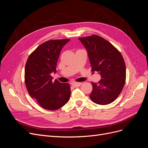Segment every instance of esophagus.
<instances>
[{"instance_id": "obj_1", "label": "esophagus", "mask_w": 148, "mask_h": 148, "mask_svg": "<svg viewBox=\"0 0 148 148\" xmlns=\"http://www.w3.org/2000/svg\"><path fill=\"white\" fill-rule=\"evenodd\" d=\"M81 84L80 82H74L73 83L72 85L74 87H80L81 85Z\"/></svg>"}]
</instances>
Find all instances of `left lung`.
Here are the masks:
<instances>
[{"instance_id": "8db88e82", "label": "left lung", "mask_w": 148, "mask_h": 148, "mask_svg": "<svg viewBox=\"0 0 148 148\" xmlns=\"http://www.w3.org/2000/svg\"><path fill=\"white\" fill-rule=\"evenodd\" d=\"M87 51L92 71H97L101 79L92 82V101L106 105L115 100L125 85V64L121 53L110 42L97 35L79 38Z\"/></svg>"}]
</instances>
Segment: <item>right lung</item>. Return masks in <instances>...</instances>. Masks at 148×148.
<instances>
[{
    "instance_id": "add662e5",
    "label": "right lung",
    "mask_w": 148,
    "mask_h": 148,
    "mask_svg": "<svg viewBox=\"0 0 148 148\" xmlns=\"http://www.w3.org/2000/svg\"><path fill=\"white\" fill-rule=\"evenodd\" d=\"M69 39L50 40L43 43L28 57L25 66V80L28 93L47 110L55 111L68 102L70 85L52 81L51 73L56 72L60 51Z\"/></svg>"
}]
</instances>
